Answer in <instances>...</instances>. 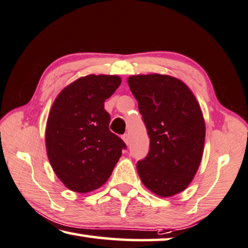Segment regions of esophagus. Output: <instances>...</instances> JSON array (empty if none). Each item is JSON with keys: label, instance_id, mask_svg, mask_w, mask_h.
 Returning a JSON list of instances; mask_svg holds the SVG:
<instances>
[{"label": "esophagus", "instance_id": "1", "mask_svg": "<svg viewBox=\"0 0 248 248\" xmlns=\"http://www.w3.org/2000/svg\"><path fill=\"white\" fill-rule=\"evenodd\" d=\"M122 140H124L125 144L128 145L129 144V136H128V134H124V135L122 136Z\"/></svg>", "mask_w": 248, "mask_h": 248}]
</instances>
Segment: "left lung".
I'll return each instance as SVG.
<instances>
[{
	"label": "left lung",
	"instance_id": "1",
	"mask_svg": "<svg viewBox=\"0 0 248 248\" xmlns=\"http://www.w3.org/2000/svg\"><path fill=\"white\" fill-rule=\"evenodd\" d=\"M127 82L150 138L138 174L154 194L174 196L190 184L202 162L206 125L201 106L192 90L170 75H133Z\"/></svg>",
	"mask_w": 248,
	"mask_h": 248
}]
</instances>
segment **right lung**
<instances>
[{"mask_svg": "<svg viewBox=\"0 0 248 248\" xmlns=\"http://www.w3.org/2000/svg\"><path fill=\"white\" fill-rule=\"evenodd\" d=\"M117 75L80 77L55 98L47 116L46 147L51 167L73 192H93L106 183L125 142L108 129L104 101L119 88Z\"/></svg>", "mask_w": 248, "mask_h": 248, "instance_id": "right-lung-1", "label": "right lung"}]
</instances>
